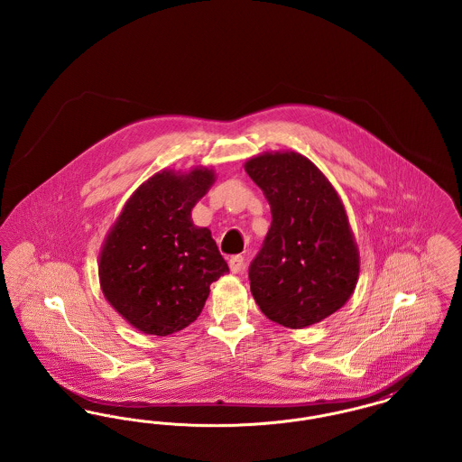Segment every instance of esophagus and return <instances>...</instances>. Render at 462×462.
Wrapping results in <instances>:
<instances>
[{
  "label": "esophagus",
  "instance_id": "esophagus-1",
  "mask_svg": "<svg viewBox=\"0 0 462 462\" xmlns=\"http://www.w3.org/2000/svg\"><path fill=\"white\" fill-rule=\"evenodd\" d=\"M228 266H230V270H232V273H241L242 270H244V258L242 256H232L230 260H228Z\"/></svg>",
  "mask_w": 462,
  "mask_h": 462
}]
</instances>
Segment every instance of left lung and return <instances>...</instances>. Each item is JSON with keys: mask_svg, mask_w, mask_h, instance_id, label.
Instances as JSON below:
<instances>
[{"mask_svg": "<svg viewBox=\"0 0 462 462\" xmlns=\"http://www.w3.org/2000/svg\"><path fill=\"white\" fill-rule=\"evenodd\" d=\"M245 173L263 190L272 225L249 266L260 310L289 329H303L343 307L356 287L360 254L343 200L305 155H254Z\"/></svg>", "mask_w": 462, "mask_h": 462, "instance_id": "1", "label": "left lung"}]
</instances>
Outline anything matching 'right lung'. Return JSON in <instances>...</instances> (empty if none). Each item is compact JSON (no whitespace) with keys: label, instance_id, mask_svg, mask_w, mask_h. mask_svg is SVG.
<instances>
[{"label":"right lung","instance_id":"obj_1","mask_svg":"<svg viewBox=\"0 0 462 462\" xmlns=\"http://www.w3.org/2000/svg\"><path fill=\"white\" fill-rule=\"evenodd\" d=\"M217 175L211 168L162 170L143 181L110 226L98 258L100 287L130 326L168 336L190 326L209 286L228 273L211 230L192 209Z\"/></svg>","mask_w":462,"mask_h":462}]
</instances>
